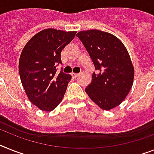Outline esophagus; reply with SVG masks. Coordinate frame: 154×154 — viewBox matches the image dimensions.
<instances>
[{"instance_id": "1", "label": "esophagus", "mask_w": 154, "mask_h": 154, "mask_svg": "<svg viewBox=\"0 0 154 154\" xmlns=\"http://www.w3.org/2000/svg\"><path fill=\"white\" fill-rule=\"evenodd\" d=\"M72 75L73 78H76L79 75V74H77V73H72Z\"/></svg>"}]
</instances>
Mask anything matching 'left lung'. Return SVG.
Masks as SVG:
<instances>
[{"instance_id":"left-lung-1","label":"left lung","mask_w":154,"mask_h":154,"mask_svg":"<svg viewBox=\"0 0 154 154\" xmlns=\"http://www.w3.org/2000/svg\"><path fill=\"white\" fill-rule=\"evenodd\" d=\"M92 59L97 72L86 88L90 98L104 110L121 104L131 89L134 71L129 53L120 39L98 30L76 34Z\"/></svg>"}]
</instances>
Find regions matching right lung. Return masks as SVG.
I'll list each match as a JSON object with an SVG mask.
<instances>
[{
	"instance_id": "right-lung-1",
	"label": "right lung",
	"mask_w": 154,
	"mask_h": 154,
	"mask_svg": "<svg viewBox=\"0 0 154 154\" xmlns=\"http://www.w3.org/2000/svg\"><path fill=\"white\" fill-rule=\"evenodd\" d=\"M75 34L45 29L31 38L23 49L19 62L20 79L30 102L41 110L52 111L63 99L72 75L62 70L57 72V66L62 63V49Z\"/></svg>"
}]
</instances>
